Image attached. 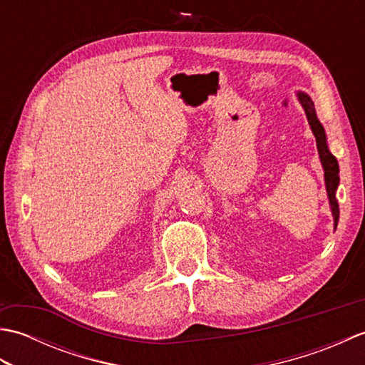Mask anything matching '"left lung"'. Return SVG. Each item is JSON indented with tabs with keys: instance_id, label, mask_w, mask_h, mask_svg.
I'll return each instance as SVG.
<instances>
[{
	"instance_id": "obj_1",
	"label": "left lung",
	"mask_w": 365,
	"mask_h": 365,
	"mask_svg": "<svg viewBox=\"0 0 365 365\" xmlns=\"http://www.w3.org/2000/svg\"><path fill=\"white\" fill-rule=\"evenodd\" d=\"M297 97H298V102L302 106V110H304V113H306L307 122H309V125H311V130L315 136L317 150H319L320 161H322V166L324 170V185H327L328 200H329L332 218H334V230H336L337 222H339V204L336 199V191H337L339 180H340L339 178V163H337L334 155L329 152L327 133H324V128L320 123L319 118H317L312 98L309 97L306 92H301V91L297 92Z\"/></svg>"
}]
</instances>
